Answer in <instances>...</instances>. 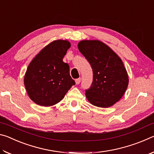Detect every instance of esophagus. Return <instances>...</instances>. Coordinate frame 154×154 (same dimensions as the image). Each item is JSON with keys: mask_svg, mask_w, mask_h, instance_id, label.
Listing matches in <instances>:
<instances>
[{"mask_svg": "<svg viewBox=\"0 0 154 154\" xmlns=\"http://www.w3.org/2000/svg\"><path fill=\"white\" fill-rule=\"evenodd\" d=\"M80 82H81V79H80V78H78V79H75V83H76V84H79Z\"/></svg>", "mask_w": 154, "mask_h": 154, "instance_id": "obj_1", "label": "esophagus"}]
</instances>
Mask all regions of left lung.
Masks as SVG:
<instances>
[{"instance_id":"8db88e82","label":"left lung","mask_w":154,"mask_h":154,"mask_svg":"<svg viewBox=\"0 0 154 154\" xmlns=\"http://www.w3.org/2000/svg\"><path fill=\"white\" fill-rule=\"evenodd\" d=\"M78 49L92 66L93 82L85 96L96 106L106 108L120 100L128 85V75L116 52L98 40H83Z\"/></svg>"}]
</instances>
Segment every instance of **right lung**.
Returning a JSON list of instances; mask_svg holds the SVG:
<instances>
[{"instance_id": "add662e5", "label": "right lung", "mask_w": 154, "mask_h": 154, "mask_svg": "<svg viewBox=\"0 0 154 154\" xmlns=\"http://www.w3.org/2000/svg\"><path fill=\"white\" fill-rule=\"evenodd\" d=\"M71 43L56 40L46 45L32 59L24 75V85L34 103L43 106L58 103L75 84L69 66L62 59Z\"/></svg>"}]
</instances>
